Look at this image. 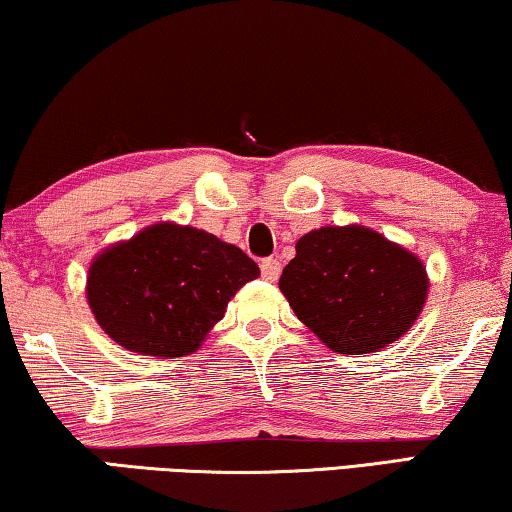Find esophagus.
<instances>
[{"mask_svg":"<svg viewBox=\"0 0 512 512\" xmlns=\"http://www.w3.org/2000/svg\"><path fill=\"white\" fill-rule=\"evenodd\" d=\"M280 276V262L278 259H264L262 262V278L269 280V283H276Z\"/></svg>","mask_w":512,"mask_h":512,"instance_id":"34e87169","label":"esophagus"}]
</instances>
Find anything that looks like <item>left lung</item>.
<instances>
[{
    "instance_id": "left-lung-1",
    "label": "left lung",
    "mask_w": 512,
    "mask_h": 512,
    "mask_svg": "<svg viewBox=\"0 0 512 512\" xmlns=\"http://www.w3.org/2000/svg\"><path fill=\"white\" fill-rule=\"evenodd\" d=\"M280 292L304 325L338 355L378 352L420 318L427 266L364 225L320 227L301 236Z\"/></svg>"
}]
</instances>
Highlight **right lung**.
Returning a JSON list of instances; mask_svg holds the SVG:
<instances>
[{
  "mask_svg": "<svg viewBox=\"0 0 512 512\" xmlns=\"http://www.w3.org/2000/svg\"><path fill=\"white\" fill-rule=\"evenodd\" d=\"M257 276L259 266L232 243L190 225L155 222L92 259L85 297L115 343L171 359L201 348L229 299Z\"/></svg>",
  "mask_w": 512,
  "mask_h": 512,
  "instance_id": "right-lung-1",
  "label": "right lung"
}]
</instances>
